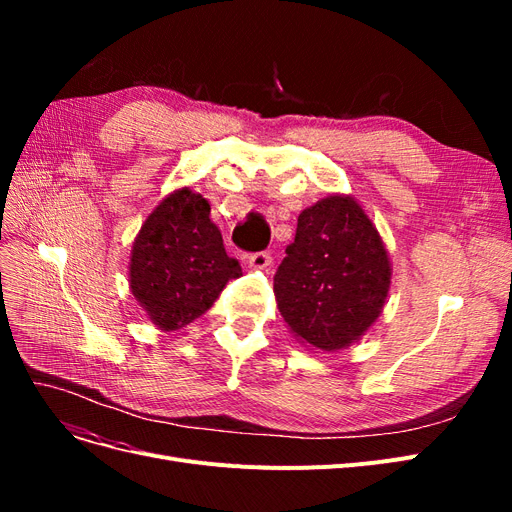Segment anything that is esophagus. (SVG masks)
<instances>
[{"mask_svg": "<svg viewBox=\"0 0 512 512\" xmlns=\"http://www.w3.org/2000/svg\"><path fill=\"white\" fill-rule=\"evenodd\" d=\"M271 254L269 252H258V254H252L250 260H247V265H250L252 269L256 271H267L271 267Z\"/></svg>", "mask_w": 512, "mask_h": 512, "instance_id": "1", "label": "esophagus"}]
</instances>
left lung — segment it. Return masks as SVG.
Wrapping results in <instances>:
<instances>
[{"label": "left lung", "instance_id": "obj_1", "mask_svg": "<svg viewBox=\"0 0 512 512\" xmlns=\"http://www.w3.org/2000/svg\"><path fill=\"white\" fill-rule=\"evenodd\" d=\"M391 275L389 252L365 209L352 196L331 194L301 211L273 292L294 339L337 352L378 320Z\"/></svg>", "mask_w": 512, "mask_h": 512}]
</instances>
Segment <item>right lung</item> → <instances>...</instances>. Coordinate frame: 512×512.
I'll list each match as a JSON object with an SVG mask.
<instances>
[{
  "label": "right lung",
  "mask_w": 512,
  "mask_h": 512,
  "mask_svg": "<svg viewBox=\"0 0 512 512\" xmlns=\"http://www.w3.org/2000/svg\"><path fill=\"white\" fill-rule=\"evenodd\" d=\"M209 200L179 188L164 196L132 243L130 290L160 331H177L203 316L241 265L224 250Z\"/></svg>",
  "instance_id": "1"
}]
</instances>
